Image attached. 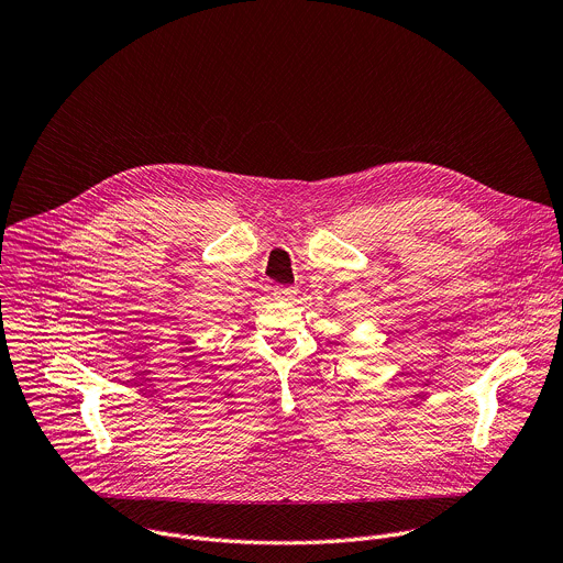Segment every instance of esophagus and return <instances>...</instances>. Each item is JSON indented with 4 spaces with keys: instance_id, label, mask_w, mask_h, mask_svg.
<instances>
[{
    "instance_id": "obj_1",
    "label": "esophagus",
    "mask_w": 563,
    "mask_h": 563,
    "mask_svg": "<svg viewBox=\"0 0 563 563\" xmlns=\"http://www.w3.org/2000/svg\"><path fill=\"white\" fill-rule=\"evenodd\" d=\"M294 294H296V287H291V285H274L276 298H291Z\"/></svg>"
}]
</instances>
